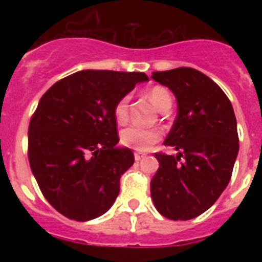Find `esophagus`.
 Listing matches in <instances>:
<instances>
[{
  "label": "esophagus",
  "mask_w": 262,
  "mask_h": 262,
  "mask_svg": "<svg viewBox=\"0 0 262 262\" xmlns=\"http://www.w3.org/2000/svg\"><path fill=\"white\" fill-rule=\"evenodd\" d=\"M145 158V154H143V152H135V159L139 162V160L144 159Z\"/></svg>",
  "instance_id": "34e87169"
}]
</instances>
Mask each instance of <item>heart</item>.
Returning <instances> with one entry per match:
<instances>
[{
    "instance_id": "heart-1",
    "label": "heart",
    "mask_w": 262,
    "mask_h": 262,
    "mask_svg": "<svg viewBox=\"0 0 262 262\" xmlns=\"http://www.w3.org/2000/svg\"><path fill=\"white\" fill-rule=\"evenodd\" d=\"M148 96L159 110L166 103H171L170 94L162 87H154L149 91ZM127 117H129V100L126 96H123L115 103L114 118L118 123H125L127 121ZM119 139H121V144L125 147L133 148L136 151H148L151 145H154L160 139V133L156 129L129 126L121 132Z\"/></svg>"
}]
</instances>
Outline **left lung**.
I'll return each mask as SVG.
<instances>
[{
	"label": "left lung",
	"instance_id": "1",
	"mask_svg": "<svg viewBox=\"0 0 262 262\" xmlns=\"http://www.w3.org/2000/svg\"><path fill=\"white\" fill-rule=\"evenodd\" d=\"M151 77L177 98L178 113L164 144L179 151L155 154L159 168L151 197L164 217L190 220L211 208L231 179L239 151L234 108L223 90L195 69L154 72Z\"/></svg>",
	"mask_w": 262,
	"mask_h": 262
}]
</instances>
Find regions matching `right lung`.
I'll use <instances>...</instances> for the list:
<instances>
[{
  "instance_id": "1",
  "label": "right lung",
  "mask_w": 262,
  "mask_h": 262,
  "mask_svg": "<svg viewBox=\"0 0 262 262\" xmlns=\"http://www.w3.org/2000/svg\"><path fill=\"white\" fill-rule=\"evenodd\" d=\"M143 72L81 71L45 92L28 126V160L45 199L68 219L87 222L106 213L121 175L135 163L119 137L114 106Z\"/></svg>"
}]
</instances>
